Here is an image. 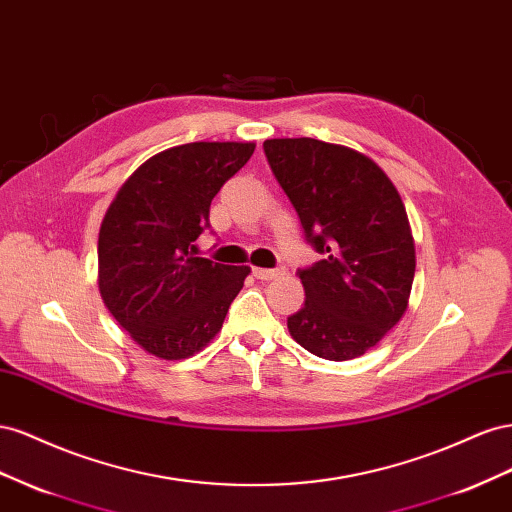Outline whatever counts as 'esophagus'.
<instances>
[{"label":"esophagus","mask_w":512,"mask_h":512,"mask_svg":"<svg viewBox=\"0 0 512 512\" xmlns=\"http://www.w3.org/2000/svg\"><path fill=\"white\" fill-rule=\"evenodd\" d=\"M283 274V270H266V268H253V276L259 281H272L276 276Z\"/></svg>","instance_id":"obj_1"}]
</instances>
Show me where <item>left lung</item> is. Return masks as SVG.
Instances as JSON below:
<instances>
[{
	"label": "left lung",
	"instance_id": "1",
	"mask_svg": "<svg viewBox=\"0 0 512 512\" xmlns=\"http://www.w3.org/2000/svg\"><path fill=\"white\" fill-rule=\"evenodd\" d=\"M276 182L324 259L298 270L304 306L287 317L306 352L352 360L375 347L410 300L416 253L397 188L369 156L319 139H268Z\"/></svg>",
	"mask_w": 512,
	"mask_h": 512
}]
</instances>
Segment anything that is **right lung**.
<instances>
[{"mask_svg": "<svg viewBox=\"0 0 512 512\" xmlns=\"http://www.w3.org/2000/svg\"><path fill=\"white\" fill-rule=\"evenodd\" d=\"M255 143L195 141L152 156L115 195L98 233V289L145 352L182 360L221 330L248 266L195 257L210 203Z\"/></svg>", "mask_w": 512, "mask_h": 512, "instance_id": "right-lung-1", "label": "right lung"}]
</instances>
